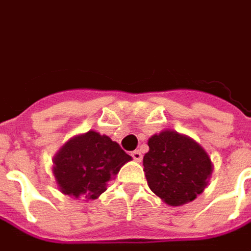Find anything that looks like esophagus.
Returning <instances> with one entry per match:
<instances>
[{
    "label": "esophagus",
    "mask_w": 251,
    "mask_h": 251,
    "mask_svg": "<svg viewBox=\"0 0 251 251\" xmlns=\"http://www.w3.org/2000/svg\"><path fill=\"white\" fill-rule=\"evenodd\" d=\"M131 155H132V158H134V160L138 162L142 160V153H141L139 150H134V151L131 153Z\"/></svg>",
    "instance_id": "1"
}]
</instances>
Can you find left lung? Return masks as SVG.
<instances>
[{"label":"left lung","instance_id":"8db88e82","mask_svg":"<svg viewBox=\"0 0 251 251\" xmlns=\"http://www.w3.org/2000/svg\"><path fill=\"white\" fill-rule=\"evenodd\" d=\"M148 145L143 171L155 195L171 206H180L201 194L212 174V162L198 143L176 131H162Z\"/></svg>","mask_w":251,"mask_h":251}]
</instances>
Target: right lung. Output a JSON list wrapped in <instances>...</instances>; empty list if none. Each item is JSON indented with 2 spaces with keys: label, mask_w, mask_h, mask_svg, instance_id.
<instances>
[{
  "label": "right lung",
  "mask_w": 251,
  "mask_h": 251,
  "mask_svg": "<svg viewBox=\"0 0 251 251\" xmlns=\"http://www.w3.org/2000/svg\"><path fill=\"white\" fill-rule=\"evenodd\" d=\"M129 157L109 136L89 131L70 139L54 157V177L64 194L96 200Z\"/></svg>",
  "instance_id": "right-lung-1"
}]
</instances>
